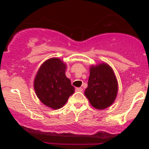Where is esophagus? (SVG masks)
<instances>
[{
    "label": "esophagus",
    "mask_w": 149,
    "mask_h": 149,
    "mask_svg": "<svg viewBox=\"0 0 149 149\" xmlns=\"http://www.w3.org/2000/svg\"><path fill=\"white\" fill-rule=\"evenodd\" d=\"M76 91L82 92V91H83V88H82V87H77V88H76Z\"/></svg>",
    "instance_id": "obj_1"
}]
</instances>
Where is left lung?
Segmentation results:
<instances>
[{
  "instance_id": "obj_1",
  "label": "left lung",
  "mask_w": 149,
  "mask_h": 149,
  "mask_svg": "<svg viewBox=\"0 0 149 149\" xmlns=\"http://www.w3.org/2000/svg\"><path fill=\"white\" fill-rule=\"evenodd\" d=\"M118 89V81L110 65L107 63L91 65L88 86L84 93L93 107L103 110L111 106L115 100Z\"/></svg>"
}]
</instances>
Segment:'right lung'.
<instances>
[{
  "label": "right lung",
  "instance_id": "obj_1",
  "mask_svg": "<svg viewBox=\"0 0 149 149\" xmlns=\"http://www.w3.org/2000/svg\"><path fill=\"white\" fill-rule=\"evenodd\" d=\"M66 65L58 58L43 63L34 80V88L41 102L52 109L61 108L74 93V86L65 74Z\"/></svg>",
  "mask_w": 149,
  "mask_h": 149
}]
</instances>
